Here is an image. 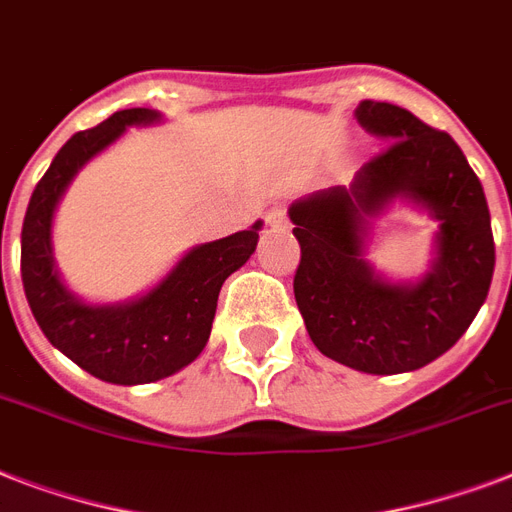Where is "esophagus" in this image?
Instances as JSON below:
<instances>
[{"mask_svg":"<svg viewBox=\"0 0 512 512\" xmlns=\"http://www.w3.org/2000/svg\"><path fill=\"white\" fill-rule=\"evenodd\" d=\"M265 220H268L271 225L287 223V209H284V204H273V207L265 212Z\"/></svg>","mask_w":512,"mask_h":512,"instance_id":"1","label":"esophagus"}]
</instances>
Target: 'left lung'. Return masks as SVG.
<instances>
[{"label": "left lung", "mask_w": 512, "mask_h": 512, "mask_svg": "<svg viewBox=\"0 0 512 512\" xmlns=\"http://www.w3.org/2000/svg\"><path fill=\"white\" fill-rule=\"evenodd\" d=\"M356 122L388 148L350 185L289 207L300 241L295 300L313 345L366 374H401L436 361L481 311L494 273L484 185L446 132L406 108L361 100ZM406 200L439 223L420 280L393 282L368 260L373 220Z\"/></svg>", "instance_id": "left-lung-1"}]
</instances>
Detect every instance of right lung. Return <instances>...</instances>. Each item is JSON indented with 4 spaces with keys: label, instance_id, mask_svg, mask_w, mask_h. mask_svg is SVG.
I'll use <instances>...</instances> for the list:
<instances>
[{
    "label": "right lung",
    "instance_id": "add662e5",
    "mask_svg": "<svg viewBox=\"0 0 512 512\" xmlns=\"http://www.w3.org/2000/svg\"><path fill=\"white\" fill-rule=\"evenodd\" d=\"M162 122L154 108H124L92 130L76 132L36 183L20 233V276L36 324L84 372L114 385L170 377L199 356L212 332L223 281L247 263L263 220L225 239L196 244L156 287L122 303H87L60 279L52 220L74 177L130 127Z\"/></svg>",
    "mask_w": 512,
    "mask_h": 512
}]
</instances>
